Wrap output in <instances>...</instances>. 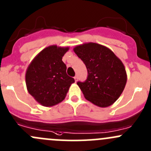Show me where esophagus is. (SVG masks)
Wrapping results in <instances>:
<instances>
[{
    "instance_id": "obj_1",
    "label": "esophagus",
    "mask_w": 151,
    "mask_h": 151,
    "mask_svg": "<svg viewBox=\"0 0 151 151\" xmlns=\"http://www.w3.org/2000/svg\"><path fill=\"white\" fill-rule=\"evenodd\" d=\"M77 79H78L77 76H75V77H74V80H75V82L77 81Z\"/></svg>"
}]
</instances>
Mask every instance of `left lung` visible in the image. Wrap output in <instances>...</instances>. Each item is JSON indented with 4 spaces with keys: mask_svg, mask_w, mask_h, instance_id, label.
<instances>
[{
    "mask_svg": "<svg viewBox=\"0 0 151 151\" xmlns=\"http://www.w3.org/2000/svg\"><path fill=\"white\" fill-rule=\"evenodd\" d=\"M74 51L88 70L85 81L77 83L85 99L101 107L113 104L127 80L121 60L107 47L96 43L80 45Z\"/></svg>",
    "mask_w": 151,
    "mask_h": 151,
    "instance_id": "obj_1",
    "label": "left lung"
}]
</instances>
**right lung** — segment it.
I'll return each instance as SVG.
<instances>
[{
	"mask_svg": "<svg viewBox=\"0 0 151 151\" xmlns=\"http://www.w3.org/2000/svg\"><path fill=\"white\" fill-rule=\"evenodd\" d=\"M68 48L55 45L44 49L31 62L25 74L29 93L39 103L51 106L61 102L74 79L66 74L62 57Z\"/></svg>",
	"mask_w": 151,
	"mask_h": 151,
	"instance_id": "add662e5",
	"label": "right lung"
}]
</instances>
